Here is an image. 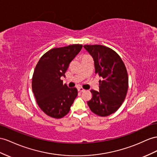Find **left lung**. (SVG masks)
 <instances>
[{
  "mask_svg": "<svg viewBox=\"0 0 157 157\" xmlns=\"http://www.w3.org/2000/svg\"><path fill=\"white\" fill-rule=\"evenodd\" d=\"M82 48L74 44L53 48L42 56L36 66L32 87L38 106L48 116L64 117L78 96L75 84L63 83L61 77H65L70 62Z\"/></svg>",
  "mask_w": 157,
  "mask_h": 157,
  "instance_id": "left-lung-1",
  "label": "left lung"
}]
</instances>
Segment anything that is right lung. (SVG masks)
I'll return each instance as SVG.
<instances>
[{
	"instance_id": "right-lung-1",
	"label": "right lung",
	"mask_w": 157,
	"mask_h": 157,
	"mask_svg": "<svg viewBox=\"0 0 157 157\" xmlns=\"http://www.w3.org/2000/svg\"><path fill=\"white\" fill-rule=\"evenodd\" d=\"M94 59L95 74L101 78L98 90H91L92 98L87 102L95 114L105 117L122 105L128 90L125 66L115 52L101 45H85Z\"/></svg>"
}]
</instances>
